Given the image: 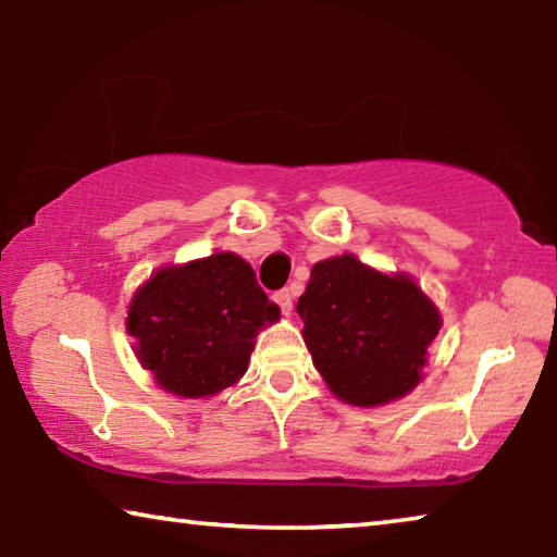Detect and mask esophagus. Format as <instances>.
Returning <instances> with one entry per match:
<instances>
[{
  "label": "esophagus",
  "mask_w": 557,
  "mask_h": 557,
  "mask_svg": "<svg viewBox=\"0 0 557 557\" xmlns=\"http://www.w3.org/2000/svg\"><path fill=\"white\" fill-rule=\"evenodd\" d=\"M275 301H277L282 314H285V317L292 314V292L289 289H280L275 295Z\"/></svg>",
  "instance_id": "obj_1"
}]
</instances>
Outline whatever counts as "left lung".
<instances>
[{
	"label": "left lung",
	"mask_w": 557,
	"mask_h": 557,
	"mask_svg": "<svg viewBox=\"0 0 557 557\" xmlns=\"http://www.w3.org/2000/svg\"><path fill=\"white\" fill-rule=\"evenodd\" d=\"M297 314L326 388L356 408L418 388L442 329L437 305L408 272H381L351 252L317 262Z\"/></svg>",
	"instance_id": "left-lung-1"
}]
</instances>
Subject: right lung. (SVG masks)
Listing matches in <instances>:
<instances>
[{"label": "right lung", "instance_id": "add662e5", "mask_svg": "<svg viewBox=\"0 0 557 557\" xmlns=\"http://www.w3.org/2000/svg\"><path fill=\"white\" fill-rule=\"evenodd\" d=\"M277 319L250 262L223 250L159 268L132 295L125 326L159 388L199 400L243 379L256 336Z\"/></svg>", "mask_w": 557, "mask_h": 557}]
</instances>
